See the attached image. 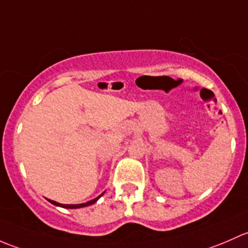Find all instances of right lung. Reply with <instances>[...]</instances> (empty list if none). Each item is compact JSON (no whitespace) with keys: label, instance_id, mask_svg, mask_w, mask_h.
<instances>
[{"label":"right lung","instance_id":"right-lung-1","mask_svg":"<svg viewBox=\"0 0 248 248\" xmlns=\"http://www.w3.org/2000/svg\"><path fill=\"white\" fill-rule=\"evenodd\" d=\"M104 193H105V192H103L100 196H98V197H96V198H94V200H92V201H89V202H86V203H82V204H61V203H57V202H55V201H51V200H47V201L50 202V203H52L53 205L61 206V208L78 209V208H85V206H88V205H92V204H94L96 201L99 200V198L101 197V196L104 195Z\"/></svg>","mask_w":248,"mask_h":248}]
</instances>
